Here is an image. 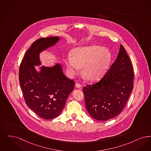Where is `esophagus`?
<instances>
[{
  "label": "esophagus",
  "mask_w": 151,
  "mask_h": 151,
  "mask_svg": "<svg viewBox=\"0 0 151 151\" xmlns=\"http://www.w3.org/2000/svg\"><path fill=\"white\" fill-rule=\"evenodd\" d=\"M81 85L79 83H78V82H77L76 83V87H77V88H81Z\"/></svg>",
  "instance_id": "1"
}]
</instances>
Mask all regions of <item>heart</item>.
<instances>
[{
    "instance_id": "heart-1",
    "label": "heart",
    "mask_w": 151,
    "mask_h": 151,
    "mask_svg": "<svg viewBox=\"0 0 151 151\" xmlns=\"http://www.w3.org/2000/svg\"><path fill=\"white\" fill-rule=\"evenodd\" d=\"M112 61V55L106 48L92 45L75 49L72 56L65 59L67 71L70 76L78 74L81 68L87 80L97 81L103 78L108 70Z\"/></svg>"
}]
</instances>
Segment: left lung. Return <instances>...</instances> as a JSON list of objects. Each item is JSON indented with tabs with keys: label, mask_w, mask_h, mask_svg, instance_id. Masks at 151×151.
Listing matches in <instances>:
<instances>
[{
	"label": "left lung",
	"mask_w": 151,
	"mask_h": 151,
	"mask_svg": "<svg viewBox=\"0 0 151 151\" xmlns=\"http://www.w3.org/2000/svg\"><path fill=\"white\" fill-rule=\"evenodd\" d=\"M130 59L121 45L117 58L98 82L83 88L87 110L92 118L106 121L124 109L133 89Z\"/></svg>",
	"instance_id": "obj_1"
}]
</instances>
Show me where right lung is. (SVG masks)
<instances>
[{"label":"right lung","mask_w":151,"mask_h":151,"mask_svg":"<svg viewBox=\"0 0 151 151\" xmlns=\"http://www.w3.org/2000/svg\"><path fill=\"white\" fill-rule=\"evenodd\" d=\"M59 40L58 37H51L34 42L26 51L19 68L20 87L26 105L45 119L59 116L75 85L73 79L64 74L59 64L51 68L42 67L40 73L34 66L40 64V52Z\"/></svg>","instance_id":"1"}]
</instances>
